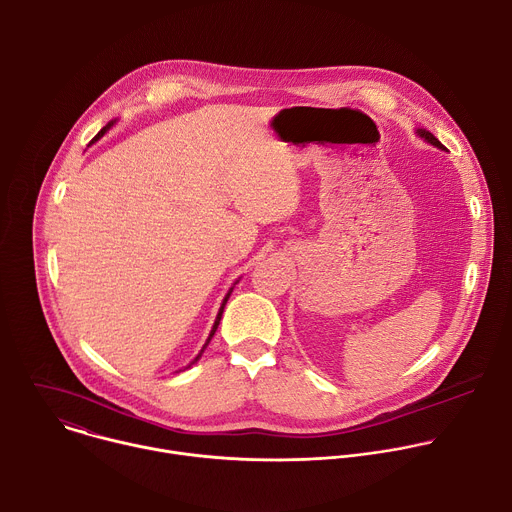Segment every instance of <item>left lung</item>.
Returning <instances> with one entry per match:
<instances>
[{"mask_svg": "<svg viewBox=\"0 0 512 512\" xmlns=\"http://www.w3.org/2000/svg\"><path fill=\"white\" fill-rule=\"evenodd\" d=\"M417 133H419V137H423L425 141H429L431 145H435V148H440V150H444V145H442V141L437 139L433 133H429V131H425V129H417Z\"/></svg>", "mask_w": 512, "mask_h": 512, "instance_id": "8db88e82", "label": "left lung"}]
</instances>
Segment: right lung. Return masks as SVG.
Masks as SVG:
<instances>
[{
    "label": "right lung",
    "instance_id": "add662e5",
    "mask_svg": "<svg viewBox=\"0 0 512 512\" xmlns=\"http://www.w3.org/2000/svg\"><path fill=\"white\" fill-rule=\"evenodd\" d=\"M111 125H113V121H111V123H109V125H107V127H103V129H101V131H99V133H97V135H95V137H93V141H91V143H95V141H97V139H99V137H103V135H105V131H107V129H109V127H111ZM229 296H231V291H229V294H227V298H225V302H223V306H221V310H218V316H216V320H214V326H212V330H210V334H208V340H206V344H204V346H202V350H200V354H198V356H196V358H194V362H196V360H198V358H200V356H202V352H204V348H206V346H208V342H210V338H212V336H214V332H216V328H218V322H221V316H223V310H225V304H227V300H229Z\"/></svg>",
    "mask_w": 512,
    "mask_h": 512
}]
</instances>
